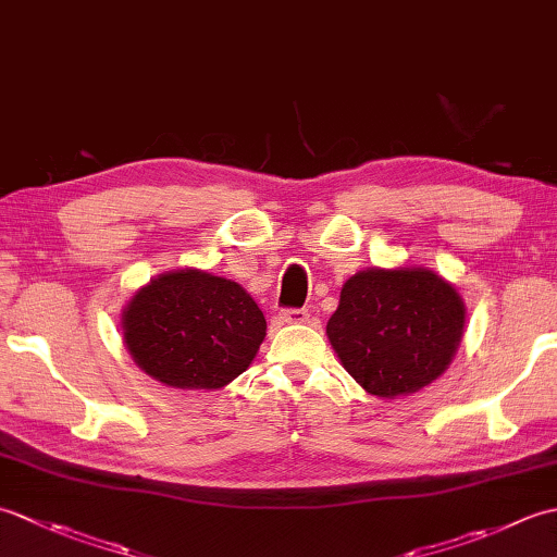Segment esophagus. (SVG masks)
<instances>
[{
  "label": "esophagus",
  "instance_id": "1",
  "mask_svg": "<svg viewBox=\"0 0 557 557\" xmlns=\"http://www.w3.org/2000/svg\"><path fill=\"white\" fill-rule=\"evenodd\" d=\"M277 321L285 323V325L306 323V321H309V311H306V309H282L277 313Z\"/></svg>",
  "mask_w": 557,
  "mask_h": 557
}]
</instances>
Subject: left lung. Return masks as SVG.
<instances>
[{
    "label": "left lung",
    "mask_w": 557,
    "mask_h": 557,
    "mask_svg": "<svg viewBox=\"0 0 557 557\" xmlns=\"http://www.w3.org/2000/svg\"><path fill=\"white\" fill-rule=\"evenodd\" d=\"M465 333V304L425 268L361 270L342 287L330 345L366 393H417L441 375Z\"/></svg>",
    "instance_id": "obj_1"
}]
</instances>
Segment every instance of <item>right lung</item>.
I'll return each instance as SVG.
<instances>
[{
    "instance_id": "add662e5",
    "label": "right lung",
    "mask_w": 557,
    "mask_h": 557,
    "mask_svg": "<svg viewBox=\"0 0 557 557\" xmlns=\"http://www.w3.org/2000/svg\"><path fill=\"white\" fill-rule=\"evenodd\" d=\"M124 345L156 381L218 389L242 375L265 337V315L232 280L164 272L124 311Z\"/></svg>"
}]
</instances>
